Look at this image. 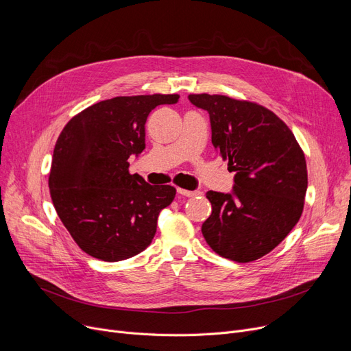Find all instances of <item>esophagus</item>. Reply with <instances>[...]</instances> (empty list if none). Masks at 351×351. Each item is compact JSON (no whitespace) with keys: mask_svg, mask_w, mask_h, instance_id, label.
Returning <instances> with one entry per match:
<instances>
[{"mask_svg":"<svg viewBox=\"0 0 351 351\" xmlns=\"http://www.w3.org/2000/svg\"><path fill=\"white\" fill-rule=\"evenodd\" d=\"M178 193L182 195V196H186V197H192V196L199 195L197 191H186V189H183V188H178Z\"/></svg>","mask_w":351,"mask_h":351,"instance_id":"34e87169","label":"esophagus"}]
</instances>
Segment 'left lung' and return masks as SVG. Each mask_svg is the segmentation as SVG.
<instances>
[{
    "instance_id": "8db88e82",
    "label": "left lung",
    "mask_w": 351,
    "mask_h": 351,
    "mask_svg": "<svg viewBox=\"0 0 351 351\" xmlns=\"http://www.w3.org/2000/svg\"><path fill=\"white\" fill-rule=\"evenodd\" d=\"M209 112L212 143L229 171L233 193L209 191L212 215L202 225L219 256L247 263L271 252L296 226L307 191L304 152L290 128L266 106L226 95L191 94Z\"/></svg>"
}]
</instances>
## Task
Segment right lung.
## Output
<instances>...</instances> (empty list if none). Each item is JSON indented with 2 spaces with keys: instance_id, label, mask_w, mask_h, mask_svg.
<instances>
[{
  "instance_id": "obj_1",
  "label": "right lung",
  "mask_w": 351,
  "mask_h": 351,
  "mask_svg": "<svg viewBox=\"0 0 351 351\" xmlns=\"http://www.w3.org/2000/svg\"><path fill=\"white\" fill-rule=\"evenodd\" d=\"M178 99V94L115 97L81 110L61 131L49 193L61 222L89 256L119 262L151 245L158 216L176 189L131 175L128 159L145 149L151 110Z\"/></svg>"
}]
</instances>
